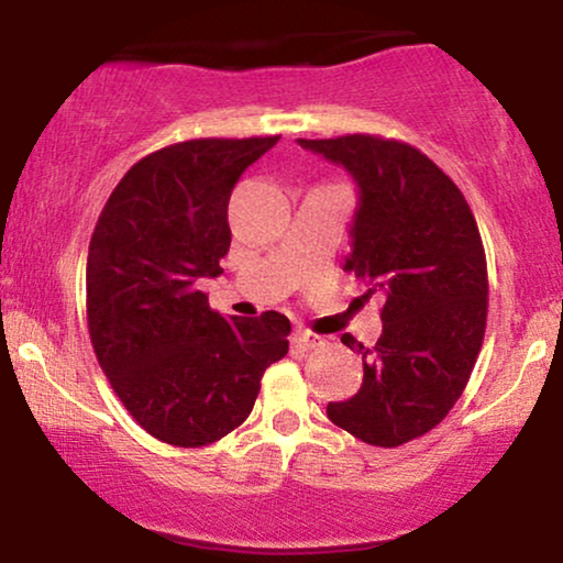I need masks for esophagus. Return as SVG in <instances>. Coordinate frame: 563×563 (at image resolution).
<instances>
[{
    "mask_svg": "<svg viewBox=\"0 0 563 563\" xmlns=\"http://www.w3.org/2000/svg\"><path fill=\"white\" fill-rule=\"evenodd\" d=\"M295 341L302 345V349H307V351L322 349V345H325V338L318 335V333H310V330H297Z\"/></svg>",
    "mask_w": 563,
    "mask_h": 563,
    "instance_id": "esophagus-1",
    "label": "esophagus"
}]
</instances>
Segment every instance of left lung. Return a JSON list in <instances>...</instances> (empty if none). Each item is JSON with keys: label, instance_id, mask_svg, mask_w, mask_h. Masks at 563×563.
Returning a JSON list of instances; mask_svg holds the SVG:
<instances>
[{"label": "left lung", "instance_id": "left-lung-1", "mask_svg": "<svg viewBox=\"0 0 563 563\" xmlns=\"http://www.w3.org/2000/svg\"><path fill=\"white\" fill-rule=\"evenodd\" d=\"M343 166L358 187L345 268L382 295V335L364 382L328 418L364 443L395 449L426 435L464 391L487 328V258L456 184L412 145L379 135L297 141Z\"/></svg>", "mask_w": 563, "mask_h": 563}]
</instances>
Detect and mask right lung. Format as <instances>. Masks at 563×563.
<instances>
[{"label": "right lung", "mask_w": 563, "mask_h": 563, "mask_svg": "<svg viewBox=\"0 0 563 563\" xmlns=\"http://www.w3.org/2000/svg\"><path fill=\"white\" fill-rule=\"evenodd\" d=\"M279 135L199 137L137 161L99 214L87 258L97 361L137 426L199 449L249 418L261 376L289 351L284 314L222 318L199 282L220 276L228 202Z\"/></svg>", "instance_id": "obj_1"}]
</instances>
